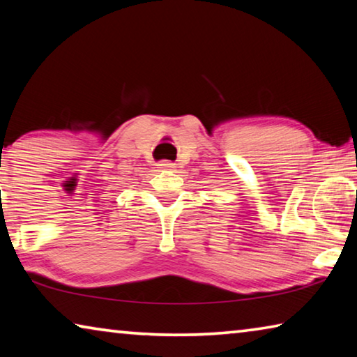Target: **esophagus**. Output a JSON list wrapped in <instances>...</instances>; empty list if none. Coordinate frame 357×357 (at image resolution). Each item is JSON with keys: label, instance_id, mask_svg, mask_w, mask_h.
Instances as JSON below:
<instances>
[{"label": "esophagus", "instance_id": "esophagus-1", "mask_svg": "<svg viewBox=\"0 0 357 357\" xmlns=\"http://www.w3.org/2000/svg\"><path fill=\"white\" fill-rule=\"evenodd\" d=\"M159 172H176V164H173L170 160H162L157 164Z\"/></svg>", "mask_w": 357, "mask_h": 357}]
</instances>
